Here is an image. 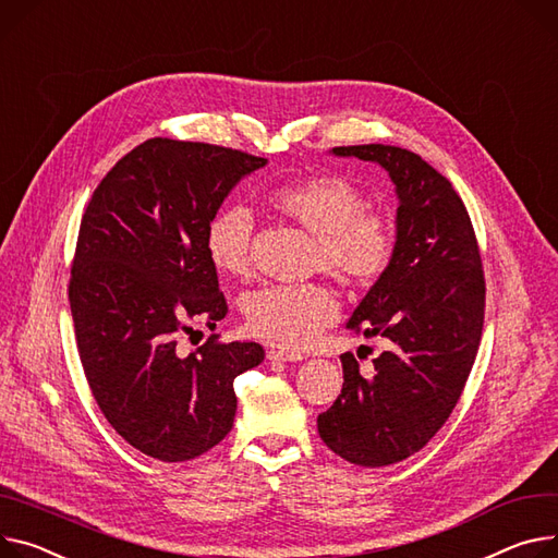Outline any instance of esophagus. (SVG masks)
I'll return each mask as SVG.
<instances>
[{
  "label": "esophagus",
  "mask_w": 558,
  "mask_h": 558,
  "mask_svg": "<svg viewBox=\"0 0 558 558\" xmlns=\"http://www.w3.org/2000/svg\"><path fill=\"white\" fill-rule=\"evenodd\" d=\"M266 357H268L270 362H302V360H304L302 353H296V351H283V349H270V351L266 353Z\"/></svg>",
  "instance_id": "34e87169"
}]
</instances>
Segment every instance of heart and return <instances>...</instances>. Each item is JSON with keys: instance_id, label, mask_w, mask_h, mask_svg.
<instances>
[{"instance_id": "heart-1", "label": "heart", "mask_w": 558, "mask_h": 558, "mask_svg": "<svg viewBox=\"0 0 558 558\" xmlns=\"http://www.w3.org/2000/svg\"><path fill=\"white\" fill-rule=\"evenodd\" d=\"M266 205L281 219L315 236L313 268L351 290L373 288L393 264L396 236L381 214L366 207L349 181L313 174L272 185ZM252 221L243 207H223L205 228V252L223 277L250 275ZM339 313L337 296L324 283L272 286L247 294V330L272 347L302 349L328 328Z\"/></svg>"}]
</instances>
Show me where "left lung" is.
I'll return each instance as SVG.
<instances>
[{"instance_id": "8db88e82", "label": "left lung", "mask_w": 558, "mask_h": 558, "mask_svg": "<svg viewBox=\"0 0 558 558\" xmlns=\"http://www.w3.org/2000/svg\"><path fill=\"white\" fill-rule=\"evenodd\" d=\"M332 154L381 165L400 198L393 264L349 319L353 332L384 337L389 349L371 377L353 353L341 355L344 387L317 417L337 456L384 466L420 451L460 400L483 335V259L462 198L417 154L391 145Z\"/></svg>"}]
</instances>
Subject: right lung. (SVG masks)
Returning a JSON list of instances; mask_svg holds the SVG:
<instances>
[{
	"mask_svg": "<svg viewBox=\"0 0 558 558\" xmlns=\"http://www.w3.org/2000/svg\"><path fill=\"white\" fill-rule=\"evenodd\" d=\"M266 158L232 147L149 138L96 187L75 243L69 302L89 389L116 432L162 462L219 445L236 413L234 377L264 347L209 335L228 315L205 228L230 190Z\"/></svg>",
	"mask_w": 558,
	"mask_h": 558,
	"instance_id": "right-lung-1",
	"label": "right lung"
}]
</instances>
